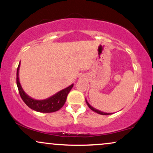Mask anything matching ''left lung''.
Segmentation results:
<instances>
[{"label":"left lung","mask_w":153,"mask_h":153,"mask_svg":"<svg viewBox=\"0 0 153 153\" xmlns=\"http://www.w3.org/2000/svg\"><path fill=\"white\" fill-rule=\"evenodd\" d=\"M85 101H86V103H87L88 106L89 108H90L91 110H92V111H95V112H96V113L99 114H101V115H109V114H112L111 113H106V112H103V111H99V110L96 109V108H94V107H93V106H91V105L89 104V103L88 102V101H87L86 99H85Z\"/></svg>","instance_id":"8db88e82"}]
</instances>
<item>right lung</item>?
Segmentation results:
<instances>
[{
  "label": "right lung",
  "instance_id": "obj_1",
  "mask_svg": "<svg viewBox=\"0 0 153 153\" xmlns=\"http://www.w3.org/2000/svg\"><path fill=\"white\" fill-rule=\"evenodd\" d=\"M19 68H20V62H19L18 68H17L16 73L17 87H18L19 94H20L22 100L29 108L36 111L42 112V113H51V112L57 111L64 106L67 99V96L71 91L72 88L73 87V84L65 88V89H62V90L57 92V94L47 98L46 99H34L24 92L22 85H21L19 78Z\"/></svg>",
  "mask_w": 153,
  "mask_h": 153
}]
</instances>
